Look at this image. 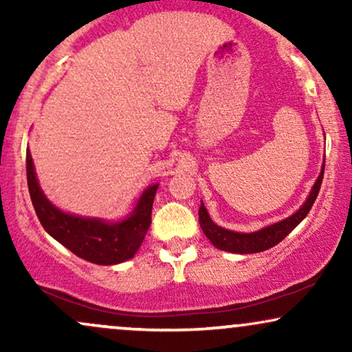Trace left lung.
I'll return each instance as SVG.
<instances>
[{
	"instance_id": "left-lung-1",
	"label": "left lung",
	"mask_w": 352,
	"mask_h": 352,
	"mask_svg": "<svg viewBox=\"0 0 352 352\" xmlns=\"http://www.w3.org/2000/svg\"><path fill=\"white\" fill-rule=\"evenodd\" d=\"M322 175H324V162H322L321 172H319L318 179L314 182L313 188H311L308 199L305 200V204L301 205L300 210H296L292 217L285 218V220L281 221H276V223L273 225H268V227L258 230V232L240 233L232 232V230H227L223 227H218L217 223H213L212 218H210L204 201H201L199 208L200 227L204 230L205 236H207L213 243V246H217L218 250L240 254L265 252V250L272 248V246L280 243L281 240H285V238L288 236L302 220H305L306 215L309 213L311 207H313L314 200H316L319 188H321Z\"/></svg>"
}]
</instances>
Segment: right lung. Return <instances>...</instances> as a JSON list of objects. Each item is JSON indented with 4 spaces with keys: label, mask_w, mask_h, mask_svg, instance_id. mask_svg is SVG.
<instances>
[{
    "label": "right lung",
    "mask_w": 352,
    "mask_h": 352,
    "mask_svg": "<svg viewBox=\"0 0 352 352\" xmlns=\"http://www.w3.org/2000/svg\"><path fill=\"white\" fill-rule=\"evenodd\" d=\"M26 175L31 201L50 235L72 253L96 265H117L134 258L152 221V204L159 184L148 185L131 215L120 221L66 213L52 205L39 187L33 157L26 151Z\"/></svg>",
    "instance_id": "add662e5"
}]
</instances>
